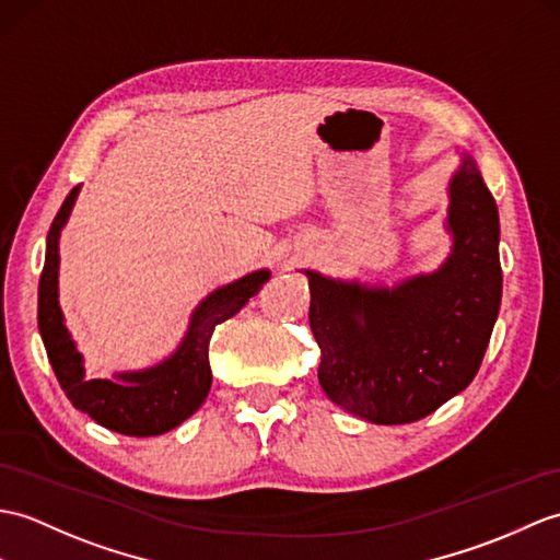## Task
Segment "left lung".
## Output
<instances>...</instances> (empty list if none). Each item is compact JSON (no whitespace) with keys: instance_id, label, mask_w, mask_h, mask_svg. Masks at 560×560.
Masks as SVG:
<instances>
[{"instance_id":"8db88e82","label":"left lung","mask_w":560,"mask_h":560,"mask_svg":"<svg viewBox=\"0 0 560 560\" xmlns=\"http://www.w3.org/2000/svg\"><path fill=\"white\" fill-rule=\"evenodd\" d=\"M451 255L432 275L365 285L310 271V329L319 384L374 424L427 418L482 365L503 291L499 210L470 154L448 184Z\"/></svg>"}]
</instances>
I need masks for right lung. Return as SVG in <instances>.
Segmentation results:
<instances>
[{
  "label": "right lung",
  "mask_w": 560,
  "mask_h": 560,
  "mask_svg": "<svg viewBox=\"0 0 560 560\" xmlns=\"http://www.w3.org/2000/svg\"><path fill=\"white\" fill-rule=\"evenodd\" d=\"M75 186L47 233L45 267L37 285V327L49 365L73 406L88 412L97 424L126 436H158L178 427L198 410L212 386L210 339L217 324L250 301L269 281V269L221 285L195 307L184 341L160 365L114 374V380H85L83 355L63 324L59 307V233L73 210Z\"/></svg>",
  "instance_id": "obj_1"
}]
</instances>
